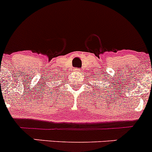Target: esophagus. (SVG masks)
I'll return each instance as SVG.
<instances>
[{"label": "esophagus", "mask_w": 152, "mask_h": 152, "mask_svg": "<svg viewBox=\"0 0 152 152\" xmlns=\"http://www.w3.org/2000/svg\"><path fill=\"white\" fill-rule=\"evenodd\" d=\"M74 71L76 72H80V69L75 68V69H74Z\"/></svg>", "instance_id": "34e87169"}]
</instances>
